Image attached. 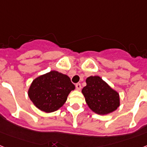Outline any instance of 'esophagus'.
Here are the masks:
<instances>
[{"label": "esophagus", "mask_w": 147, "mask_h": 147, "mask_svg": "<svg viewBox=\"0 0 147 147\" xmlns=\"http://www.w3.org/2000/svg\"><path fill=\"white\" fill-rule=\"evenodd\" d=\"M76 90H78V91L80 90V89H81L80 83H76Z\"/></svg>", "instance_id": "34e87169"}]
</instances>
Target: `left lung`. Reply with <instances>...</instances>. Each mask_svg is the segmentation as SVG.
<instances>
[{
    "label": "left lung",
    "instance_id": "8db88e82",
    "mask_svg": "<svg viewBox=\"0 0 147 147\" xmlns=\"http://www.w3.org/2000/svg\"><path fill=\"white\" fill-rule=\"evenodd\" d=\"M86 86L82 93L88 107L98 115H107L118 108L120 98L118 92L109 86L100 76H91L86 79Z\"/></svg>",
    "mask_w": 147,
    "mask_h": 147
}]
</instances>
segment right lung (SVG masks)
Instances as JSON below:
<instances>
[{
    "label": "right lung",
    "instance_id": "add662e5",
    "mask_svg": "<svg viewBox=\"0 0 147 147\" xmlns=\"http://www.w3.org/2000/svg\"><path fill=\"white\" fill-rule=\"evenodd\" d=\"M75 86L68 76L51 71L35 78L28 91L30 100L36 107L45 113L59 110L66 102Z\"/></svg>",
    "mask_w": 147,
    "mask_h": 147
}]
</instances>
